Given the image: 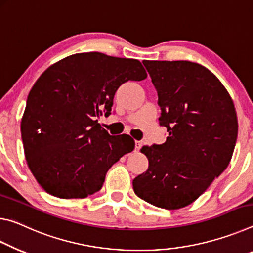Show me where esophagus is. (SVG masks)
I'll return each mask as SVG.
<instances>
[{
    "label": "esophagus",
    "instance_id": "esophagus-1",
    "mask_svg": "<svg viewBox=\"0 0 253 253\" xmlns=\"http://www.w3.org/2000/svg\"><path fill=\"white\" fill-rule=\"evenodd\" d=\"M142 147V142L141 141H135V151H139Z\"/></svg>",
    "mask_w": 253,
    "mask_h": 253
}]
</instances>
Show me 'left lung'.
I'll return each mask as SVG.
<instances>
[{"label": "left lung", "instance_id": "8db88e82", "mask_svg": "<svg viewBox=\"0 0 253 253\" xmlns=\"http://www.w3.org/2000/svg\"><path fill=\"white\" fill-rule=\"evenodd\" d=\"M158 93L163 144L144 146L146 172L134 193L157 208L178 210L200 197L229 166L238 136L233 101L204 66L186 60H143Z\"/></svg>", "mask_w": 253, "mask_h": 253}]
</instances>
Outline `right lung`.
<instances>
[{
	"label": "right lung",
	"instance_id": "obj_1",
	"mask_svg": "<svg viewBox=\"0 0 253 253\" xmlns=\"http://www.w3.org/2000/svg\"><path fill=\"white\" fill-rule=\"evenodd\" d=\"M144 78L139 60L101 52L75 53L41 74L28 95L21 136L28 167L45 192L85 198L102 188L134 140L110 135L96 117L111 113L123 83Z\"/></svg>",
	"mask_w": 253,
	"mask_h": 253
}]
</instances>
